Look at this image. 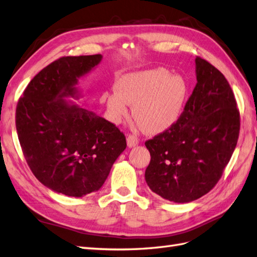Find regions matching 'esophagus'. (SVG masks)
Masks as SVG:
<instances>
[{
  "instance_id": "esophagus-1",
  "label": "esophagus",
  "mask_w": 257,
  "mask_h": 257,
  "mask_svg": "<svg viewBox=\"0 0 257 257\" xmlns=\"http://www.w3.org/2000/svg\"><path fill=\"white\" fill-rule=\"evenodd\" d=\"M126 142H127L128 147H133V146H136L139 144V139H138V136L134 134H127Z\"/></svg>"
}]
</instances>
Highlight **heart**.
Listing matches in <instances>:
<instances>
[{"label": "heart", "instance_id": "b5f03b06", "mask_svg": "<svg viewBox=\"0 0 257 257\" xmlns=\"http://www.w3.org/2000/svg\"><path fill=\"white\" fill-rule=\"evenodd\" d=\"M115 90L102 95L111 118L119 122L127 115V103L133 104L134 117L150 134L162 133L178 121L188 94L185 79L162 67L123 76Z\"/></svg>", "mask_w": 257, "mask_h": 257}]
</instances>
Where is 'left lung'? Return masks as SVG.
Segmentation results:
<instances>
[{
	"label": "left lung",
	"instance_id": "left-lung-1",
	"mask_svg": "<svg viewBox=\"0 0 257 257\" xmlns=\"http://www.w3.org/2000/svg\"><path fill=\"white\" fill-rule=\"evenodd\" d=\"M197 84L172 127L145 142L148 187L174 202L208 193L229 164L240 134V111L225 77L196 57Z\"/></svg>",
	"mask_w": 257,
	"mask_h": 257
}]
</instances>
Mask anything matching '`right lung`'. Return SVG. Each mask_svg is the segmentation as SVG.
I'll return each mask as SVG.
<instances>
[{
	"label": "right lung",
	"instance_id": "add662e5",
	"mask_svg": "<svg viewBox=\"0 0 257 257\" xmlns=\"http://www.w3.org/2000/svg\"><path fill=\"white\" fill-rule=\"evenodd\" d=\"M101 58L60 57L32 79L16 105L17 136L32 173L49 189L70 197L100 189L126 148L115 124L61 99L76 94L78 78Z\"/></svg>",
	"mask_w": 257,
	"mask_h": 257
}]
</instances>
